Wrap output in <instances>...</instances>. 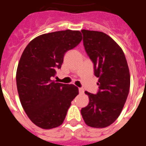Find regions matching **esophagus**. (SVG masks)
I'll list each match as a JSON object with an SVG mask.
<instances>
[{"instance_id":"1","label":"esophagus","mask_w":146,"mask_h":146,"mask_svg":"<svg viewBox=\"0 0 146 146\" xmlns=\"http://www.w3.org/2000/svg\"><path fill=\"white\" fill-rule=\"evenodd\" d=\"M79 92L80 94H83L84 93V90L82 88H79Z\"/></svg>"}]
</instances>
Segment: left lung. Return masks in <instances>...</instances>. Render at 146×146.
I'll return each mask as SVG.
<instances>
[{"instance_id":"8db88e82","label":"left lung","mask_w":146,"mask_h":146,"mask_svg":"<svg viewBox=\"0 0 146 146\" xmlns=\"http://www.w3.org/2000/svg\"><path fill=\"white\" fill-rule=\"evenodd\" d=\"M83 45L99 78L96 94L86 91L89 103L82 108L85 123L94 128L111 125L121 114L128 96L130 74L122 49L106 33L82 30Z\"/></svg>"}]
</instances>
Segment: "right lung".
Returning a JSON list of instances; mask_svg holds the SVG:
<instances>
[{"mask_svg":"<svg viewBox=\"0 0 146 146\" xmlns=\"http://www.w3.org/2000/svg\"><path fill=\"white\" fill-rule=\"evenodd\" d=\"M79 31H60L33 38L23 51L16 74L22 106L37 126L50 129L61 125L78 88L52 80L68 50L82 41Z\"/></svg>","mask_w":146,"mask_h":146,"instance_id":"obj_1","label":"right lung"}]
</instances>
